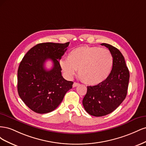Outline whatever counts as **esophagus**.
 I'll return each mask as SVG.
<instances>
[{"mask_svg": "<svg viewBox=\"0 0 146 146\" xmlns=\"http://www.w3.org/2000/svg\"><path fill=\"white\" fill-rule=\"evenodd\" d=\"M78 85H79V83H78L74 82V83H73V85H72V86L74 88V87H76V86H77Z\"/></svg>", "mask_w": 146, "mask_h": 146, "instance_id": "esophagus-1", "label": "esophagus"}]
</instances>
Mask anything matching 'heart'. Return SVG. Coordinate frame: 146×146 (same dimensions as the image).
<instances>
[{
  "label": "heart",
  "instance_id": "1",
  "mask_svg": "<svg viewBox=\"0 0 146 146\" xmlns=\"http://www.w3.org/2000/svg\"><path fill=\"white\" fill-rule=\"evenodd\" d=\"M113 63L112 55L107 48L85 46L70 50L67 60H61L60 65L68 77H73L78 70L82 82L96 85L107 79Z\"/></svg>",
  "mask_w": 146,
  "mask_h": 146
}]
</instances>
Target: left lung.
<instances>
[{
  "label": "left lung",
  "instance_id": "1",
  "mask_svg": "<svg viewBox=\"0 0 146 146\" xmlns=\"http://www.w3.org/2000/svg\"><path fill=\"white\" fill-rule=\"evenodd\" d=\"M113 58V67L108 77L95 86H87V92L83 99L86 111L92 116H105L115 110L126 98L130 73L124 57L117 48L102 43Z\"/></svg>",
  "mask_w": 146,
  "mask_h": 146
}]
</instances>
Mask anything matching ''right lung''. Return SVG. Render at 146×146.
Wrapping results in <instances>:
<instances>
[{"mask_svg":"<svg viewBox=\"0 0 146 146\" xmlns=\"http://www.w3.org/2000/svg\"><path fill=\"white\" fill-rule=\"evenodd\" d=\"M64 44L44 42L33 47L20 63L17 70V91L24 104L39 114L54 111L72 88L73 82L61 76L59 60L69 47ZM50 59L53 67L46 70L45 61Z\"/></svg>","mask_w":146,"mask_h":146,"instance_id":"1","label":"right lung"}]
</instances>
